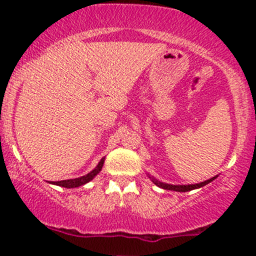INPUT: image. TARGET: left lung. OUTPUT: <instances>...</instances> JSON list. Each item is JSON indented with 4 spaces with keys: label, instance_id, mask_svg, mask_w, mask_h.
Instances as JSON below:
<instances>
[{
    "label": "left lung",
    "instance_id": "obj_1",
    "mask_svg": "<svg viewBox=\"0 0 256 256\" xmlns=\"http://www.w3.org/2000/svg\"><path fill=\"white\" fill-rule=\"evenodd\" d=\"M152 180V182L154 183L156 186L158 187L164 188V190H176V192H188V190H197V188L203 187V186L208 184L210 183L212 180H216V177L210 178V180H204V182H200V183H196V184H168V183H164V182H160V180H154V178L150 177Z\"/></svg>",
    "mask_w": 256,
    "mask_h": 256
}]
</instances>
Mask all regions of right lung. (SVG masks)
Returning <instances> with one entry per match:
<instances>
[{"label":"right lung","mask_w":256,"mask_h":256,"mask_svg":"<svg viewBox=\"0 0 256 256\" xmlns=\"http://www.w3.org/2000/svg\"><path fill=\"white\" fill-rule=\"evenodd\" d=\"M104 161H105V158L100 160V162L98 164V166L95 167V168L92 170V172H89L88 174H85V176H82L79 178H74V180H58V182H49V183H52V184L60 186V187H64V188L80 187V186H82V184H85V183L90 182L92 178H94L98 174H99L100 171H102V164H104Z\"/></svg>","instance_id":"1"}]
</instances>
